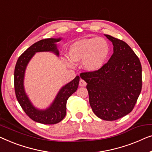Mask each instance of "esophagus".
Masks as SVG:
<instances>
[{
  "instance_id": "1",
  "label": "esophagus",
  "mask_w": 152,
  "mask_h": 152,
  "mask_svg": "<svg viewBox=\"0 0 152 152\" xmlns=\"http://www.w3.org/2000/svg\"><path fill=\"white\" fill-rule=\"evenodd\" d=\"M86 85H87L86 82H85V80H83V79H80V82H79V85H80V87H85Z\"/></svg>"
}]
</instances>
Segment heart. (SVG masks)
<instances>
[{
  "label": "heart",
  "instance_id": "1",
  "mask_svg": "<svg viewBox=\"0 0 152 152\" xmlns=\"http://www.w3.org/2000/svg\"><path fill=\"white\" fill-rule=\"evenodd\" d=\"M109 42L100 37H91L77 40L69 48V57L74 62H82L83 67L89 72H96L103 67L110 55ZM64 61L72 66L69 59Z\"/></svg>",
  "mask_w": 152,
  "mask_h": 152
}]
</instances>
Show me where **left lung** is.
Instances as JSON below:
<instances>
[{
  "label": "left lung",
  "mask_w": 152,
  "mask_h": 152,
  "mask_svg": "<svg viewBox=\"0 0 152 152\" xmlns=\"http://www.w3.org/2000/svg\"><path fill=\"white\" fill-rule=\"evenodd\" d=\"M114 53L103 67L80 74L87 83L89 104L98 118L116 121L133 110L142 89V67L132 48L123 40L104 34Z\"/></svg>",
  "instance_id": "obj_1"
}]
</instances>
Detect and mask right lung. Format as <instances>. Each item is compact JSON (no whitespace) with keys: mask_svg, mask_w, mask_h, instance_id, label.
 <instances>
[{"mask_svg":"<svg viewBox=\"0 0 152 152\" xmlns=\"http://www.w3.org/2000/svg\"><path fill=\"white\" fill-rule=\"evenodd\" d=\"M59 38H47L35 42L18 58L14 69V89L17 100L27 116L33 121L45 125H53L61 122L66 115L67 100L75 92L78 87V76L60 89L52 104L45 110L36 108L26 94L24 88V77L27 65L36 52H52L57 56L59 52L56 42Z\"/></svg>","mask_w":152,"mask_h":152,"instance_id":"add662e5","label":"right lung"}]
</instances>
